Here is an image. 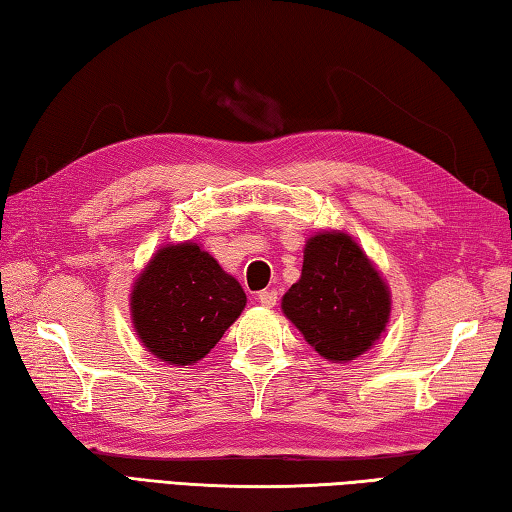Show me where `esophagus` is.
<instances>
[{
	"instance_id": "esophagus-1",
	"label": "esophagus",
	"mask_w": 512,
	"mask_h": 512,
	"mask_svg": "<svg viewBox=\"0 0 512 512\" xmlns=\"http://www.w3.org/2000/svg\"><path fill=\"white\" fill-rule=\"evenodd\" d=\"M276 298H278L276 289H263V292L258 294V303L263 305V307H274L276 305Z\"/></svg>"
}]
</instances>
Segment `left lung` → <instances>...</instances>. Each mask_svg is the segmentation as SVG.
<instances>
[{
    "label": "left lung",
    "instance_id": "1",
    "mask_svg": "<svg viewBox=\"0 0 512 512\" xmlns=\"http://www.w3.org/2000/svg\"><path fill=\"white\" fill-rule=\"evenodd\" d=\"M281 310L323 359L347 363L381 339L392 294L350 234L316 231L307 238L301 278L285 292Z\"/></svg>",
    "mask_w": 512,
    "mask_h": 512
}]
</instances>
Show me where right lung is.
Here are the masks:
<instances>
[{
  "label": "right lung",
  "mask_w": 512,
  "mask_h": 512,
  "mask_svg": "<svg viewBox=\"0 0 512 512\" xmlns=\"http://www.w3.org/2000/svg\"><path fill=\"white\" fill-rule=\"evenodd\" d=\"M245 305L240 283L194 240L162 245L129 296L140 343L169 365L205 359Z\"/></svg>",
  "instance_id": "1"
}]
</instances>
